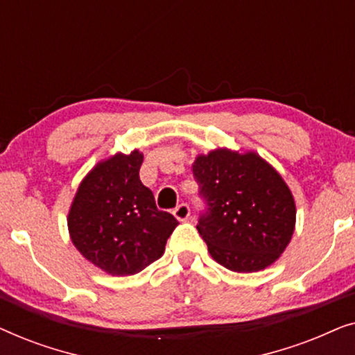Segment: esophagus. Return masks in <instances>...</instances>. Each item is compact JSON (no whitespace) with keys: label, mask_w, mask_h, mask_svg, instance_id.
<instances>
[{"label":"esophagus","mask_w":355,"mask_h":355,"mask_svg":"<svg viewBox=\"0 0 355 355\" xmlns=\"http://www.w3.org/2000/svg\"><path fill=\"white\" fill-rule=\"evenodd\" d=\"M173 215L178 218L179 221H186L189 216H191V208H189L187 203H181L173 210Z\"/></svg>","instance_id":"esophagus-1"}]
</instances>
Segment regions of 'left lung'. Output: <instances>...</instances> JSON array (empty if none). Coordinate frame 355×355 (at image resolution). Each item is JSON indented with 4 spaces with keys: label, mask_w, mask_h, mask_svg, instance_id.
<instances>
[{
    "label": "left lung",
    "mask_w": 355,
    "mask_h": 355,
    "mask_svg": "<svg viewBox=\"0 0 355 355\" xmlns=\"http://www.w3.org/2000/svg\"><path fill=\"white\" fill-rule=\"evenodd\" d=\"M192 173L207 202L197 230L218 263L237 273L273 265L293 239L295 202L281 174L255 152L215 148Z\"/></svg>",
    "instance_id": "obj_1"
}]
</instances>
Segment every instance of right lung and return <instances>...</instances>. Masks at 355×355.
<instances>
[{"label":"right lung","mask_w":355,"mask_h":355,"mask_svg":"<svg viewBox=\"0 0 355 355\" xmlns=\"http://www.w3.org/2000/svg\"><path fill=\"white\" fill-rule=\"evenodd\" d=\"M142 162L137 148L101 159L82 179L67 215L76 249L111 276L135 275L158 260L179 225L140 182Z\"/></svg>","instance_id":"1"}]
</instances>
